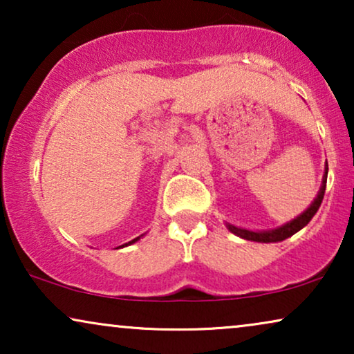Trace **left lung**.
I'll list each match as a JSON object with an SVG mask.
<instances>
[{"label":"left lung","mask_w":354,"mask_h":354,"mask_svg":"<svg viewBox=\"0 0 354 354\" xmlns=\"http://www.w3.org/2000/svg\"><path fill=\"white\" fill-rule=\"evenodd\" d=\"M327 171H328V167H326V174H324V178H322V187H321V190H319V195L316 200H314L313 205L309 206L301 216H298L297 219L288 222V224L279 227V229L266 230V232H251V230L239 229V227L230 225V224L227 227H229V230L232 232V234L239 235L245 240L259 241V243H274V241H282L285 239H288V236L295 235L298 230H301L304 225L309 224V221L313 219L319 207H321V203L324 200V193H326V185H327Z\"/></svg>","instance_id":"obj_1"}]
</instances>
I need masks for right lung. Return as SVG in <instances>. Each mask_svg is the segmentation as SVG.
<instances>
[{
  "instance_id": "add662e5",
  "label": "right lung",
  "mask_w": 354,
  "mask_h": 354,
  "mask_svg": "<svg viewBox=\"0 0 354 354\" xmlns=\"http://www.w3.org/2000/svg\"><path fill=\"white\" fill-rule=\"evenodd\" d=\"M140 239V236H137V239H133L132 241H129V243H125V245H122V246H119V248H124V246H127V245H132V243H135V241H137Z\"/></svg>"
}]
</instances>
